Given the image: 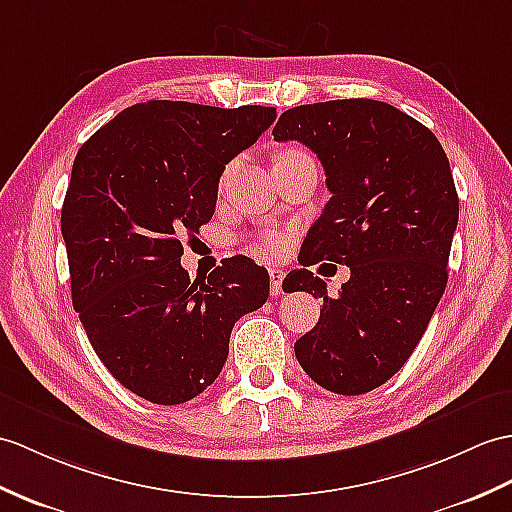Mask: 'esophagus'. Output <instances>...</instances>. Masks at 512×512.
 I'll return each instance as SVG.
<instances>
[{
	"label": "esophagus",
	"mask_w": 512,
	"mask_h": 512,
	"mask_svg": "<svg viewBox=\"0 0 512 512\" xmlns=\"http://www.w3.org/2000/svg\"><path fill=\"white\" fill-rule=\"evenodd\" d=\"M268 275H270V292L275 294V296H281V294H283L281 283H283L285 272H283V270H279V268H270V270H268Z\"/></svg>",
	"instance_id": "1"
}]
</instances>
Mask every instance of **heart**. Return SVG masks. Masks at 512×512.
<instances>
[{
	"label": "heart",
	"mask_w": 512,
	"mask_h": 512,
	"mask_svg": "<svg viewBox=\"0 0 512 512\" xmlns=\"http://www.w3.org/2000/svg\"><path fill=\"white\" fill-rule=\"evenodd\" d=\"M294 152H301V150H288V152L279 154V157H285V154H294ZM259 246L272 255H279L285 251V246H288V237H285L283 233H266L264 237H261Z\"/></svg>",
	"instance_id": "obj_1"
}]
</instances>
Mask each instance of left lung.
Returning <instances> with one entry per match:
<instances>
[{"mask_svg":"<svg viewBox=\"0 0 512 512\" xmlns=\"http://www.w3.org/2000/svg\"><path fill=\"white\" fill-rule=\"evenodd\" d=\"M323 163L331 198L307 233L288 292L323 299L316 327L294 344L318 386L364 395L408 362L447 285L458 194L441 141L386 102L353 98L294 106L272 128ZM352 268L338 297L306 268Z\"/></svg>","mask_w":512,"mask_h":512,"instance_id":"8db88e82","label":"left lung"}]
</instances>
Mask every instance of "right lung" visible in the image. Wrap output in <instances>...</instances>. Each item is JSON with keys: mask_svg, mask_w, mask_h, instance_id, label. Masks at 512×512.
<instances>
[{"mask_svg": "<svg viewBox=\"0 0 512 512\" xmlns=\"http://www.w3.org/2000/svg\"><path fill=\"white\" fill-rule=\"evenodd\" d=\"M275 117V106L139 102L76 154L61 211L71 301L102 364L150 403L176 406L216 382L237 318L268 299L253 259L192 281L181 255L216 211L224 165Z\"/></svg>", "mask_w": 512, "mask_h": 512, "instance_id": "right-lung-1", "label": "right lung"}]
</instances>
